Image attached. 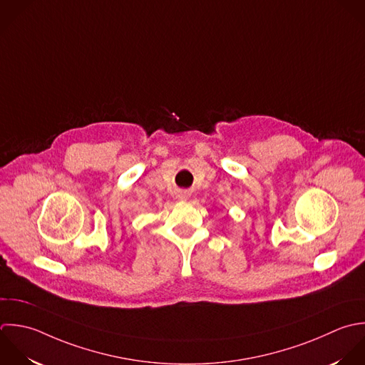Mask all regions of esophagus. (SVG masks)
Here are the masks:
<instances>
[{"label":"esophagus","instance_id":"34e87169","mask_svg":"<svg viewBox=\"0 0 365 365\" xmlns=\"http://www.w3.org/2000/svg\"><path fill=\"white\" fill-rule=\"evenodd\" d=\"M187 196H189L187 192H183V190H180V192L178 193V199H179V200H186Z\"/></svg>","mask_w":365,"mask_h":365}]
</instances>
